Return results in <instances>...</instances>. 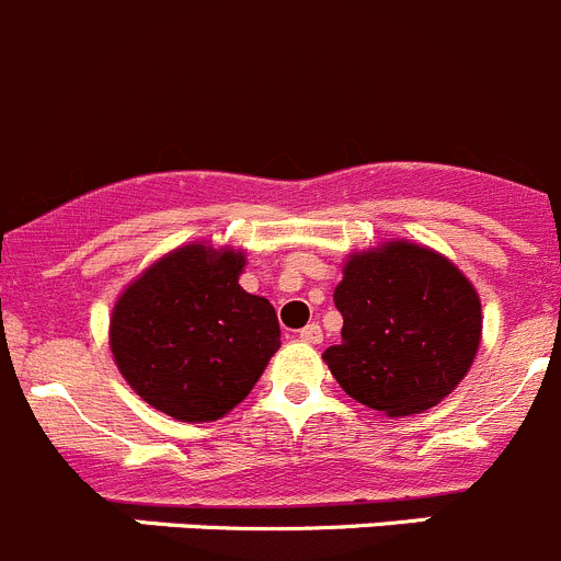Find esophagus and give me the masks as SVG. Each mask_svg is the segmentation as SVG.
I'll list each match as a JSON object with an SVG mask.
<instances>
[{"instance_id":"obj_1","label":"esophagus","mask_w":561,"mask_h":561,"mask_svg":"<svg viewBox=\"0 0 561 561\" xmlns=\"http://www.w3.org/2000/svg\"><path fill=\"white\" fill-rule=\"evenodd\" d=\"M300 339H302V342H308V344H320L322 342V328L317 325V322H308V325L300 331Z\"/></svg>"}]
</instances>
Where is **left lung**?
<instances>
[{
	"label": "left lung",
	"instance_id": "8db88e82",
	"mask_svg": "<svg viewBox=\"0 0 561 561\" xmlns=\"http://www.w3.org/2000/svg\"><path fill=\"white\" fill-rule=\"evenodd\" d=\"M333 302L342 342L322 358L344 392L389 417L448 398L479 351L472 284L448 259L409 241L353 255Z\"/></svg>",
	"mask_w": 561,
	"mask_h": 561
}]
</instances>
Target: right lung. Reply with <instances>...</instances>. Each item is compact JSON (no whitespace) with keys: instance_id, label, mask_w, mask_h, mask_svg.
Instances as JSON below:
<instances>
[{"instance_id":"obj_1","label":"right lung","mask_w":561,"mask_h":561,"mask_svg":"<svg viewBox=\"0 0 561 561\" xmlns=\"http://www.w3.org/2000/svg\"><path fill=\"white\" fill-rule=\"evenodd\" d=\"M244 255L180 247L125 289L111 320L122 375L150 405L183 423H208L250 394L280 325L270 300L239 286Z\"/></svg>"}]
</instances>
